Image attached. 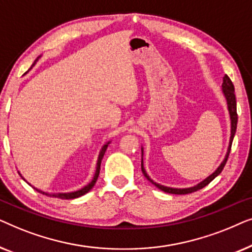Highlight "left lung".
<instances>
[{
	"mask_svg": "<svg viewBox=\"0 0 252 252\" xmlns=\"http://www.w3.org/2000/svg\"><path fill=\"white\" fill-rule=\"evenodd\" d=\"M221 92L223 96H225L226 102H227V109H228V113H229V119H230V137H229V144H228V149H227V153L225 155V158L220 163L218 167L216 168V171L213 172L212 174H210L208 178H205L204 180L199 182V184L192 186V187H188V188H172V187H166V186H163L160 184H157L155 182L153 179H151L149 175H148L146 168H144V164H143V147L141 148V151H142V159H141V170H142V173L144 177L147 178V180H149L151 184L154 186H156L158 189L163 190L165 192H168V194H175V195H185V194H190V192L197 191L199 189H202L205 186H208L210 182H211L213 179L221 173V171L225 167L226 161L228 159L229 153H230V147H232L233 143V139L234 135H235L236 132V126H237V113H236V98H235V93H234V85L233 82L230 81V79L228 78V75L225 74L222 78V85H221Z\"/></svg>",
	"mask_w": 252,
	"mask_h": 252,
	"instance_id": "8db88e82",
	"label": "left lung"
}]
</instances>
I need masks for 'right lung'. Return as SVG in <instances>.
<instances>
[{
	"label": "right lung",
	"instance_id": "obj_1",
	"mask_svg": "<svg viewBox=\"0 0 252 252\" xmlns=\"http://www.w3.org/2000/svg\"><path fill=\"white\" fill-rule=\"evenodd\" d=\"M41 58V56H39L36 58L35 61H34V63H33V65H32V67L34 66V65L36 64V62L39 61ZM31 67V68H32ZM30 68V70H31ZM29 70V71H30ZM27 71V72H29ZM26 72V73H27ZM25 73V74H26ZM110 142H111V141H108V142L106 143H104V146H103L102 148H101V150H99V154H98V157H97V161H96V168H95V173H94V177H93V179L91 181H89V184H87L85 186V187H82L81 189H78V190H74V191H68V192H47V191H43V190H41V189H39V188H36V187H34V186H32L30 184L29 181L26 180L25 178L23 177L22 175V173H20V172L18 171V173H19V175L20 177L23 178V180L24 181H26L27 184H29L30 186H32V187L35 189L36 191H39V192H41V194H43V195H47V196H50V197H56V198H61V199H73V198H77V197H80V196H82V195H85V194H87V192L91 190V189L94 187L95 186V184H96V181H97V178H98V174H99V170H101V163H102V159H103V157H104V154H105V151H106V149H108V146L110 144Z\"/></svg>",
	"mask_w": 252,
	"mask_h": 252
}]
</instances>
